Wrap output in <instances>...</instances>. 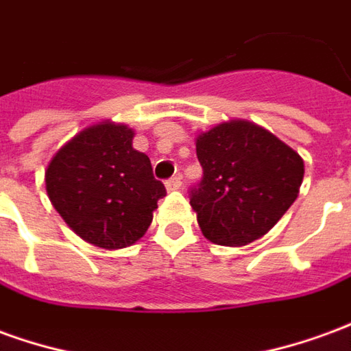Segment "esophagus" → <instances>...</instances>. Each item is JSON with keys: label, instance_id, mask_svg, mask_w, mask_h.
I'll return each instance as SVG.
<instances>
[{"label": "esophagus", "instance_id": "1", "mask_svg": "<svg viewBox=\"0 0 351 351\" xmlns=\"http://www.w3.org/2000/svg\"><path fill=\"white\" fill-rule=\"evenodd\" d=\"M180 186H182V180H180V176H173V178H169L167 182H165V188H167V191L180 190Z\"/></svg>", "mask_w": 351, "mask_h": 351}]
</instances>
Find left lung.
<instances>
[{
    "label": "left lung",
    "mask_w": 351,
    "mask_h": 351,
    "mask_svg": "<svg viewBox=\"0 0 351 351\" xmlns=\"http://www.w3.org/2000/svg\"><path fill=\"white\" fill-rule=\"evenodd\" d=\"M203 167L190 205L203 235L244 246L269 233L299 195L304 163L271 131L246 120L214 125L195 141Z\"/></svg>",
    "instance_id": "1"
}]
</instances>
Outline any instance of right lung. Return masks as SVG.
I'll use <instances>...</instances> for the list:
<instances>
[{"label":"right lung","mask_w":351,"mask_h":351,"mask_svg":"<svg viewBox=\"0 0 351 351\" xmlns=\"http://www.w3.org/2000/svg\"><path fill=\"white\" fill-rule=\"evenodd\" d=\"M133 137L123 123L90 125L58 150L45 173L50 203L65 223L105 250L137 243L167 193Z\"/></svg>","instance_id":"add662e5"}]
</instances>
